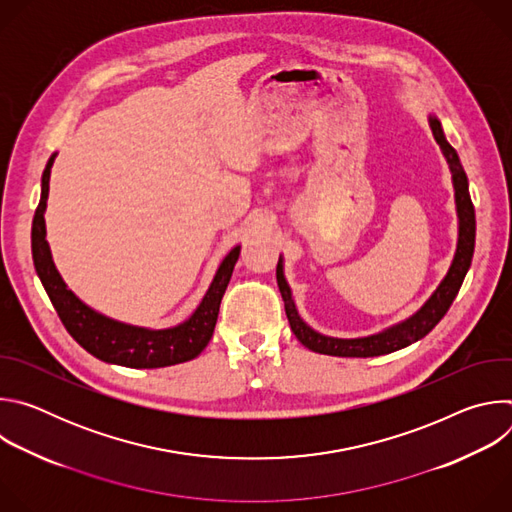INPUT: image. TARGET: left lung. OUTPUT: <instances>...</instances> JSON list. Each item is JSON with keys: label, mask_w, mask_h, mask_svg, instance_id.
Instances as JSON below:
<instances>
[{"label": "left lung", "mask_w": 512, "mask_h": 512, "mask_svg": "<svg viewBox=\"0 0 512 512\" xmlns=\"http://www.w3.org/2000/svg\"><path fill=\"white\" fill-rule=\"evenodd\" d=\"M429 127L435 137V141L440 143V148L450 164L452 180H454V190H456V208H458V247L454 261L450 265L448 275L442 279V283L437 285V289L431 294V298L417 310L411 318H407L401 324H395L379 334L373 336H364V338H332L324 336L316 330H312L298 314L294 298H291V289L285 281L283 275V261L279 257L277 261V285L281 291V298L285 304V314L291 326V332L296 334V338L310 350L320 352V354H330V356H358V358H367V356H381L389 354L395 350H401L417 340H421L425 334H429L435 324L440 322L446 312L450 310L452 302L456 300L458 291L462 287V281L470 269L472 255H474V241H476V214H474V204L470 198L468 190V178L466 172L460 164V158L456 150L448 143L440 121H437L433 115H429Z\"/></svg>", "instance_id": "left-lung-1"}]
</instances>
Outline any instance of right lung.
I'll use <instances>...</instances> for the list:
<instances>
[{
    "instance_id": "1",
    "label": "right lung",
    "mask_w": 512,
    "mask_h": 512,
    "mask_svg": "<svg viewBox=\"0 0 512 512\" xmlns=\"http://www.w3.org/2000/svg\"><path fill=\"white\" fill-rule=\"evenodd\" d=\"M54 158L56 154L48 160L42 174V194L32 221V259L46 294L68 334L99 360L121 364V367L129 369H160L196 358L212 338L218 308H221V300L231 281L241 247L237 245L223 259L206 296L186 322L166 330H150L111 320L91 310L72 294L54 267L44 225L50 168Z\"/></svg>"
}]
</instances>
